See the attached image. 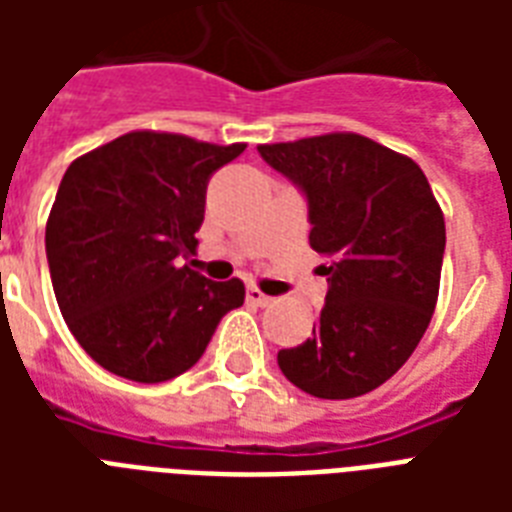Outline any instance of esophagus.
<instances>
[{
	"instance_id": "esophagus-1",
	"label": "esophagus",
	"mask_w": 512,
	"mask_h": 512,
	"mask_svg": "<svg viewBox=\"0 0 512 512\" xmlns=\"http://www.w3.org/2000/svg\"><path fill=\"white\" fill-rule=\"evenodd\" d=\"M247 303L257 305V308H265V305H271L273 300L268 295H263V292H260L257 287H249L247 289Z\"/></svg>"
}]
</instances>
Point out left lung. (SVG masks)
<instances>
[{
  "instance_id": "1",
  "label": "left lung",
  "mask_w": 512,
  "mask_h": 512,
  "mask_svg": "<svg viewBox=\"0 0 512 512\" xmlns=\"http://www.w3.org/2000/svg\"><path fill=\"white\" fill-rule=\"evenodd\" d=\"M308 201L329 281L313 335L279 369L316 398H356L404 366L436 311L446 228L412 159L353 132L257 146Z\"/></svg>"
}]
</instances>
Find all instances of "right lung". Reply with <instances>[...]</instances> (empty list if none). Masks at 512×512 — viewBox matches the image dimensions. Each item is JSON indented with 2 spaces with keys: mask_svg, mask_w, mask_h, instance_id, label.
Wrapping results in <instances>:
<instances>
[{
  "mask_svg": "<svg viewBox=\"0 0 512 512\" xmlns=\"http://www.w3.org/2000/svg\"><path fill=\"white\" fill-rule=\"evenodd\" d=\"M244 148L130 132L68 167L44 249L60 313L95 364L148 385L172 380L244 305L239 279L180 265L199 244L209 177Z\"/></svg>",
  "mask_w": 512,
  "mask_h": 512,
  "instance_id": "1",
  "label": "right lung"
}]
</instances>
